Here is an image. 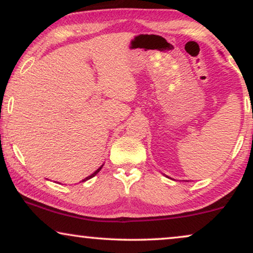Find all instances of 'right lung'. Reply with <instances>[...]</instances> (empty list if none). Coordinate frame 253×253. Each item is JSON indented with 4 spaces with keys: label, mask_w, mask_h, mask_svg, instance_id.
Returning <instances> with one entry per match:
<instances>
[{
    "label": "right lung",
    "mask_w": 253,
    "mask_h": 253,
    "mask_svg": "<svg viewBox=\"0 0 253 253\" xmlns=\"http://www.w3.org/2000/svg\"><path fill=\"white\" fill-rule=\"evenodd\" d=\"M101 168H102V166H101V167H100V168L98 169V170H95L94 172H93V174H92L91 176H87V177H86V178L84 179V181H87V179H89V178H92V177H93V176H95L96 174H98V172H99L100 170H101ZM84 181H83V182H84Z\"/></svg>",
    "instance_id": "1"
}]
</instances>
